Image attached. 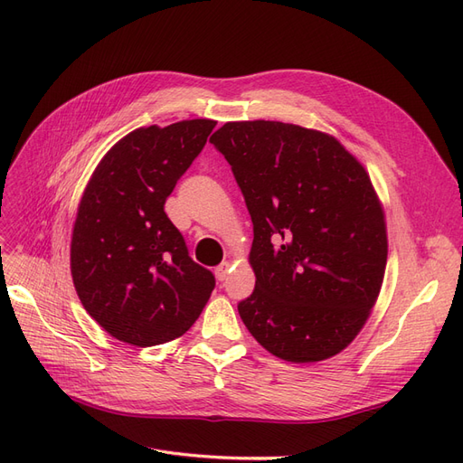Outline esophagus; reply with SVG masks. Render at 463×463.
<instances>
[{
    "mask_svg": "<svg viewBox=\"0 0 463 463\" xmlns=\"http://www.w3.org/2000/svg\"><path fill=\"white\" fill-rule=\"evenodd\" d=\"M228 272H230V262H222L220 266H216L214 274H216V278H218V282H223V279L228 278Z\"/></svg>",
    "mask_w": 463,
    "mask_h": 463,
    "instance_id": "esophagus-1",
    "label": "esophagus"
}]
</instances>
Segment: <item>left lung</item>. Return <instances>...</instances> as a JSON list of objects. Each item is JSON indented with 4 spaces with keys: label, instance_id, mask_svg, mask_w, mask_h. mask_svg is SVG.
Returning <instances> with one entry per match:
<instances>
[{
    "label": "left lung",
    "instance_id": "8db88e82",
    "mask_svg": "<svg viewBox=\"0 0 463 463\" xmlns=\"http://www.w3.org/2000/svg\"><path fill=\"white\" fill-rule=\"evenodd\" d=\"M253 222L255 291L237 305L272 355L340 354L381 293L388 240L371 177L332 135L282 121H230L210 137Z\"/></svg>",
    "mask_w": 463,
    "mask_h": 463
}]
</instances>
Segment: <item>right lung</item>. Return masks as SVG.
<instances>
[{"label": "right lung", "mask_w": 463, "mask_h": 463, "mask_svg": "<svg viewBox=\"0 0 463 463\" xmlns=\"http://www.w3.org/2000/svg\"><path fill=\"white\" fill-rule=\"evenodd\" d=\"M214 128V119H185L135 129L106 152L82 193L73 284L87 313L125 344L146 347L184 335L216 286L164 213Z\"/></svg>", "instance_id": "add662e5"}]
</instances>
